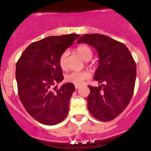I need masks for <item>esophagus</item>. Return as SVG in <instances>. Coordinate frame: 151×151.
Wrapping results in <instances>:
<instances>
[{"instance_id":"esophagus-1","label":"esophagus","mask_w":151,"mask_h":151,"mask_svg":"<svg viewBox=\"0 0 151 151\" xmlns=\"http://www.w3.org/2000/svg\"><path fill=\"white\" fill-rule=\"evenodd\" d=\"M74 86H75V89H79V85H75Z\"/></svg>"}]
</instances>
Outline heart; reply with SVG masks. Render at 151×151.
<instances>
[{"label": "heart", "mask_w": 151, "mask_h": 151, "mask_svg": "<svg viewBox=\"0 0 151 151\" xmlns=\"http://www.w3.org/2000/svg\"><path fill=\"white\" fill-rule=\"evenodd\" d=\"M77 53L80 55V57L85 61H88L92 57V51L90 49L89 47L86 45H80L77 48ZM67 52H65L62 54L59 60L60 67L62 69L65 70L67 67ZM90 77V74L86 71L81 72H72L71 73L67 74L65 77V80L67 82L72 83L75 85H82L84 81L88 79Z\"/></svg>", "instance_id": "1"}]
</instances>
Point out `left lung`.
Here are the masks:
<instances>
[{"label":"left lung","instance_id":"left-lung-1","mask_svg":"<svg viewBox=\"0 0 151 151\" xmlns=\"http://www.w3.org/2000/svg\"><path fill=\"white\" fill-rule=\"evenodd\" d=\"M96 49L99 67L93 79L103 83L98 87L89 86L87 107L100 121H111L122 113L133 96L136 65L124 43L100 34H86L77 40Z\"/></svg>","mask_w":151,"mask_h":151}]
</instances>
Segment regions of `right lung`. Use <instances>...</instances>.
I'll return each mask as SVG.
<instances>
[{
	"label": "right lung",
	"mask_w": 151,
	"mask_h": 151,
	"mask_svg": "<svg viewBox=\"0 0 151 151\" xmlns=\"http://www.w3.org/2000/svg\"><path fill=\"white\" fill-rule=\"evenodd\" d=\"M79 37L77 34L50 36L35 42L24 50L17 62L19 98L27 113L41 124L56 125L68 114L74 85L67 83L56 91L52 89L64 79L60 56Z\"/></svg>",
	"instance_id": "right-lung-1"
}]
</instances>
